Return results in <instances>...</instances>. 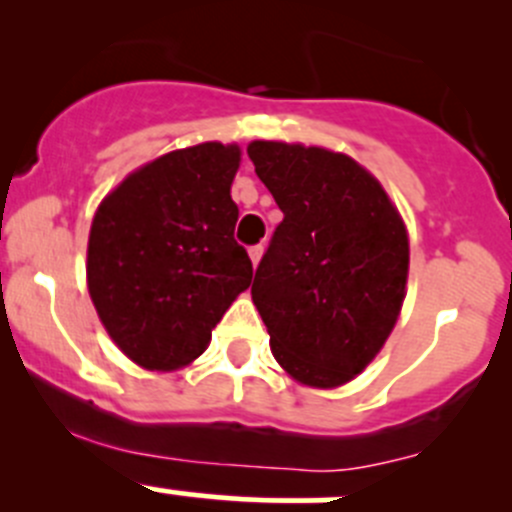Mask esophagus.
Listing matches in <instances>:
<instances>
[{
	"mask_svg": "<svg viewBox=\"0 0 512 512\" xmlns=\"http://www.w3.org/2000/svg\"><path fill=\"white\" fill-rule=\"evenodd\" d=\"M262 252H265V247H262V245H252L250 247V260H252V265H255V267H257V262L262 260Z\"/></svg>",
	"mask_w": 512,
	"mask_h": 512,
	"instance_id": "esophagus-1",
	"label": "esophagus"
}]
</instances>
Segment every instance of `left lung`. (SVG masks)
<instances>
[{
	"mask_svg": "<svg viewBox=\"0 0 512 512\" xmlns=\"http://www.w3.org/2000/svg\"><path fill=\"white\" fill-rule=\"evenodd\" d=\"M247 156L285 213L252 282L272 354L302 384H347L399 319L406 227L379 180L344 153L252 141Z\"/></svg>",
	"mask_w": 512,
	"mask_h": 512,
	"instance_id": "left-lung-1",
	"label": "left lung"
}]
</instances>
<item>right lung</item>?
I'll use <instances>...</instances> for the list:
<instances>
[{"label": "right lung", "mask_w": 512, "mask_h": 512, "mask_svg": "<svg viewBox=\"0 0 512 512\" xmlns=\"http://www.w3.org/2000/svg\"><path fill=\"white\" fill-rule=\"evenodd\" d=\"M237 168L240 148L200 143L143 165L98 205L89 294L118 349L146 369H178L203 354L250 287L230 198Z\"/></svg>", "instance_id": "1"}]
</instances>
